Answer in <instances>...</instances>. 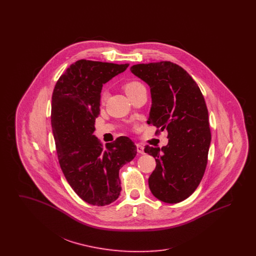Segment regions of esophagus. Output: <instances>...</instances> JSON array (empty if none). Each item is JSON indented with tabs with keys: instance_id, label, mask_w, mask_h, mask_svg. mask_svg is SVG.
Masks as SVG:
<instances>
[{
	"instance_id": "esophagus-1",
	"label": "esophagus",
	"mask_w": 256,
	"mask_h": 256,
	"mask_svg": "<svg viewBox=\"0 0 256 256\" xmlns=\"http://www.w3.org/2000/svg\"><path fill=\"white\" fill-rule=\"evenodd\" d=\"M136 148H137V152L139 154H144V146H142L141 144H136Z\"/></svg>"
}]
</instances>
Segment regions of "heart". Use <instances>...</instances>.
<instances>
[{
    "mask_svg": "<svg viewBox=\"0 0 256 256\" xmlns=\"http://www.w3.org/2000/svg\"><path fill=\"white\" fill-rule=\"evenodd\" d=\"M122 87H124V92L126 93V95H128V96H130V95L134 94L136 91H138L140 88L145 87V86H144L141 82H139V80H132L126 82ZM106 98V91H102V94H100V100H102V102H104Z\"/></svg>",
    "mask_w": 256,
    "mask_h": 256,
    "instance_id": "heart-1",
    "label": "heart"
}]
</instances>
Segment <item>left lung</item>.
I'll list each match as a JSON object with an SVG mask.
<instances>
[{
    "label": "left lung",
    "mask_w": 256,
    "mask_h": 256,
    "mask_svg": "<svg viewBox=\"0 0 256 256\" xmlns=\"http://www.w3.org/2000/svg\"><path fill=\"white\" fill-rule=\"evenodd\" d=\"M130 71L150 87L146 122L168 132L167 146H145L156 161L148 187L164 202H180L195 192L206 169L211 132L204 98L193 78L170 61L136 64Z\"/></svg>",
    "instance_id": "1"
}]
</instances>
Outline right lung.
Here are the masks:
<instances>
[{
    "mask_svg": "<svg viewBox=\"0 0 256 256\" xmlns=\"http://www.w3.org/2000/svg\"><path fill=\"white\" fill-rule=\"evenodd\" d=\"M128 67L80 60L67 68L54 88L50 122L61 170L76 194L92 206H106L119 198V170L137 154L126 136L104 148L93 135L102 84Z\"/></svg>",
    "mask_w": 256,
    "mask_h": 256,
    "instance_id": "add662e5",
    "label": "right lung"
}]
</instances>
